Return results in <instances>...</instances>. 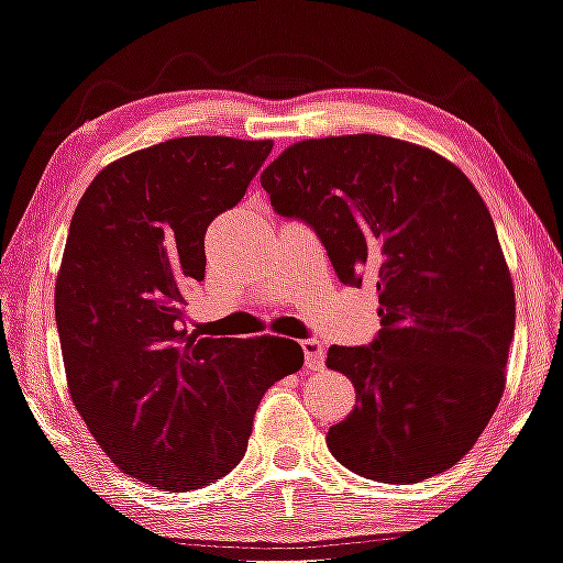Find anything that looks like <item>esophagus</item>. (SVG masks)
Segmentation results:
<instances>
[{"mask_svg": "<svg viewBox=\"0 0 563 563\" xmlns=\"http://www.w3.org/2000/svg\"><path fill=\"white\" fill-rule=\"evenodd\" d=\"M300 346H303L306 366L310 368V372H318V368H323V364H325V351H323V346H321V341L306 339V341H300Z\"/></svg>", "mask_w": 563, "mask_h": 563, "instance_id": "obj_1", "label": "esophagus"}]
</instances>
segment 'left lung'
Masks as SVG:
<instances>
[{"mask_svg":"<svg viewBox=\"0 0 563 563\" xmlns=\"http://www.w3.org/2000/svg\"><path fill=\"white\" fill-rule=\"evenodd\" d=\"M280 217L316 230L341 283L379 292L368 346H331L356 407L329 430L343 467L382 483L444 473L506 389L516 292L493 217L455 164L409 141H298L260 174Z\"/></svg>","mask_w":563,"mask_h":563,"instance_id":"1","label":"left lung"}]
</instances>
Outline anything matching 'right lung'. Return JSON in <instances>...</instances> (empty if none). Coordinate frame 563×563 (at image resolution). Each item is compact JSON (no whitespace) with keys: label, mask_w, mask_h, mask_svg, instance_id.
I'll use <instances>...</instances> for the list:
<instances>
[{"label":"right lung","mask_w":563,"mask_h":563,"mask_svg":"<svg viewBox=\"0 0 563 563\" xmlns=\"http://www.w3.org/2000/svg\"><path fill=\"white\" fill-rule=\"evenodd\" d=\"M273 141L184 136L108 164L75 207L55 285L67 389L125 475L187 493L240 463L263 394L303 366L280 335L187 333L209 222L245 197Z\"/></svg>","instance_id":"obj_1"}]
</instances>
